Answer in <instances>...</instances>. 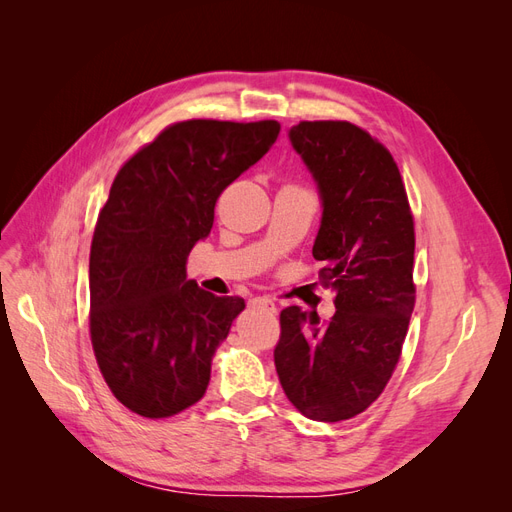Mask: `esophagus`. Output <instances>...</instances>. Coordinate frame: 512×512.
I'll return each mask as SVG.
<instances>
[{
    "label": "esophagus",
    "mask_w": 512,
    "mask_h": 512,
    "mask_svg": "<svg viewBox=\"0 0 512 512\" xmlns=\"http://www.w3.org/2000/svg\"><path fill=\"white\" fill-rule=\"evenodd\" d=\"M254 305H258V307H262V309H267V312H271V314L277 312L275 301L269 299V297H256V299H254Z\"/></svg>",
    "instance_id": "34e87169"
}]
</instances>
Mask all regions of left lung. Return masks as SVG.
Listing matches in <instances>:
<instances>
[{
    "label": "left lung",
    "mask_w": 512,
    "mask_h": 512,
    "mask_svg": "<svg viewBox=\"0 0 512 512\" xmlns=\"http://www.w3.org/2000/svg\"><path fill=\"white\" fill-rule=\"evenodd\" d=\"M322 207L314 241L335 316L286 307L275 369L294 408L312 421H346L369 408L399 361L414 309V222L391 153L348 121L288 130Z\"/></svg>",
    "instance_id": "obj_1"
}]
</instances>
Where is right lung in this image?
<instances>
[{"instance_id": "1", "label": "right lung", "mask_w": 512, "mask_h": 512, "mask_svg": "<svg viewBox=\"0 0 512 512\" xmlns=\"http://www.w3.org/2000/svg\"><path fill=\"white\" fill-rule=\"evenodd\" d=\"M277 136V121H181L117 173L91 241L89 329L108 389L132 412L166 418L203 399L245 301L198 288L185 265L215 200Z\"/></svg>"}]
</instances>
